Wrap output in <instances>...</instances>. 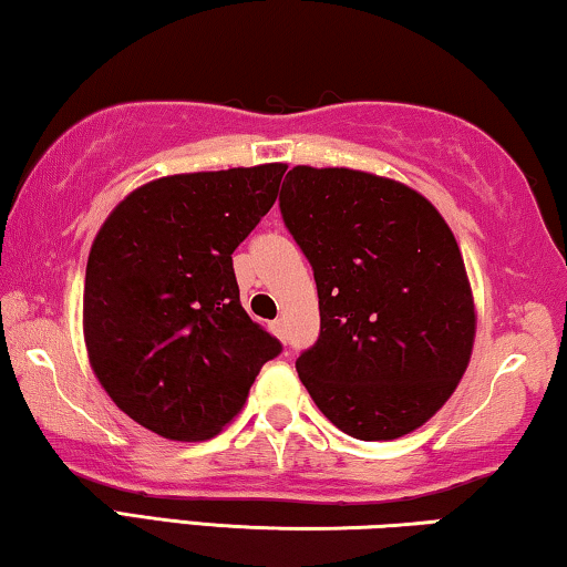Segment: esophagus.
I'll return each instance as SVG.
<instances>
[{"instance_id": "1", "label": "esophagus", "mask_w": 567, "mask_h": 567, "mask_svg": "<svg viewBox=\"0 0 567 567\" xmlns=\"http://www.w3.org/2000/svg\"><path fill=\"white\" fill-rule=\"evenodd\" d=\"M269 331H272L277 338H282V341H285V323H282V318L272 320V323H269Z\"/></svg>"}]
</instances>
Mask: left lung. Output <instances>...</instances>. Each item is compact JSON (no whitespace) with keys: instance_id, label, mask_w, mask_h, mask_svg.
<instances>
[{"instance_id":"1","label":"left lung","mask_w":567,"mask_h":567,"mask_svg":"<svg viewBox=\"0 0 567 567\" xmlns=\"http://www.w3.org/2000/svg\"><path fill=\"white\" fill-rule=\"evenodd\" d=\"M280 210L318 287L320 336L295 361L312 402L359 441L425 425L476 336L451 226L410 185L349 167H292Z\"/></svg>"}]
</instances>
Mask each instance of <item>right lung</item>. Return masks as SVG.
<instances>
[{
    "mask_svg": "<svg viewBox=\"0 0 567 567\" xmlns=\"http://www.w3.org/2000/svg\"><path fill=\"white\" fill-rule=\"evenodd\" d=\"M287 165L140 185L91 244L83 338L116 408L167 441H208L282 351L247 316L231 255L272 208Z\"/></svg>",
    "mask_w": 567,
    "mask_h": 567,
    "instance_id": "obj_1",
    "label": "right lung"
}]
</instances>
